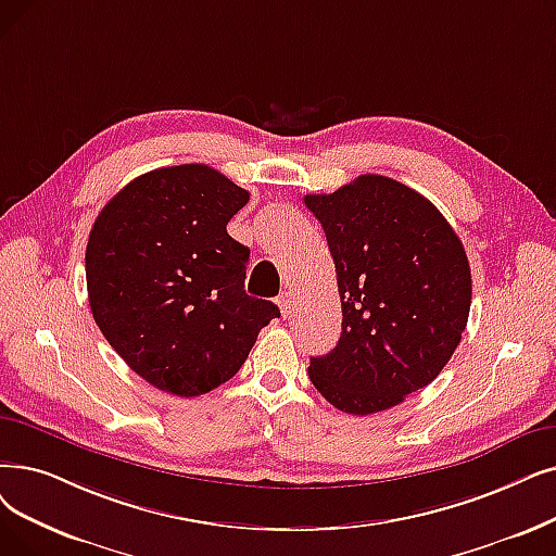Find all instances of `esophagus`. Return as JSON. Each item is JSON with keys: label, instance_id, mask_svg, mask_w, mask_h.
Returning <instances> with one entry per match:
<instances>
[{"label": "esophagus", "instance_id": "1", "mask_svg": "<svg viewBox=\"0 0 556 556\" xmlns=\"http://www.w3.org/2000/svg\"><path fill=\"white\" fill-rule=\"evenodd\" d=\"M277 304H279V308H281V316H283V318H291L293 306H295V298L291 295V291H283V293L279 295Z\"/></svg>", "mask_w": 556, "mask_h": 556}]
</instances>
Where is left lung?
<instances>
[{"instance_id":"obj_1","label":"left lung","mask_w":556,"mask_h":556,"mask_svg":"<svg viewBox=\"0 0 556 556\" xmlns=\"http://www.w3.org/2000/svg\"><path fill=\"white\" fill-rule=\"evenodd\" d=\"M304 204L325 229L343 331L311 383L352 416L397 406L439 377L468 325L470 265L443 213L414 188L361 175Z\"/></svg>"}]
</instances>
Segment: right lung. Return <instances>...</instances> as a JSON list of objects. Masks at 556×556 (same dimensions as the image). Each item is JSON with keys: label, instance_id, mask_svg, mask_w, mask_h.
<instances>
[{"label": "right lung", "instance_id": "right-lung-1", "mask_svg": "<svg viewBox=\"0 0 556 556\" xmlns=\"http://www.w3.org/2000/svg\"><path fill=\"white\" fill-rule=\"evenodd\" d=\"M250 192L202 163L144 173L102 208L86 245L92 318L144 381L198 397L231 379L279 318L245 293L250 250L227 223Z\"/></svg>", "mask_w": 556, "mask_h": 556}]
</instances>
